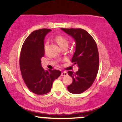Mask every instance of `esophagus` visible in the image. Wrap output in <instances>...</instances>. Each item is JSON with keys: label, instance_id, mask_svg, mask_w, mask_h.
<instances>
[{"label": "esophagus", "instance_id": "esophagus-1", "mask_svg": "<svg viewBox=\"0 0 122 122\" xmlns=\"http://www.w3.org/2000/svg\"><path fill=\"white\" fill-rule=\"evenodd\" d=\"M67 75V72H65V71H63V72H61V76H66Z\"/></svg>", "mask_w": 122, "mask_h": 122}]
</instances>
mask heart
I'll list each match as a JSON object with an SVG mask.
<instances>
[{
    "instance_id": "b5f03b06",
    "label": "heart",
    "mask_w": 122,
    "mask_h": 122,
    "mask_svg": "<svg viewBox=\"0 0 122 122\" xmlns=\"http://www.w3.org/2000/svg\"><path fill=\"white\" fill-rule=\"evenodd\" d=\"M55 40L60 47H61L64 45H67V44H68V40L65 37L61 36V35H58V36H56ZM47 45L48 42H46L45 43V48L46 47Z\"/></svg>"
}]
</instances>
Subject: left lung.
Masks as SVG:
<instances>
[{
  "mask_svg": "<svg viewBox=\"0 0 122 122\" xmlns=\"http://www.w3.org/2000/svg\"><path fill=\"white\" fill-rule=\"evenodd\" d=\"M61 29L71 36L76 44L72 63L77 66L78 70L76 73L67 72L73 81L67 86V90L71 93L78 94L88 89L96 78L99 63L98 47L93 37L85 30Z\"/></svg>",
  "mask_w": 122,
  "mask_h": 122,
  "instance_id": "8db88e82",
  "label": "left lung"
}]
</instances>
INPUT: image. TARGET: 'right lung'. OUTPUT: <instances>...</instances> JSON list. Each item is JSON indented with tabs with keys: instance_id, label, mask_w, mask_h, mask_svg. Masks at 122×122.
Masks as SVG:
<instances>
[{
	"instance_id": "add662e5",
	"label": "right lung",
	"mask_w": 122,
	"mask_h": 122,
	"mask_svg": "<svg viewBox=\"0 0 122 122\" xmlns=\"http://www.w3.org/2000/svg\"><path fill=\"white\" fill-rule=\"evenodd\" d=\"M50 29L33 31L22 46L20 58V70L26 86L37 95L50 92L54 81L59 77L61 71L45 70L41 59L45 55L44 39Z\"/></svg>"
}]
</instances>
